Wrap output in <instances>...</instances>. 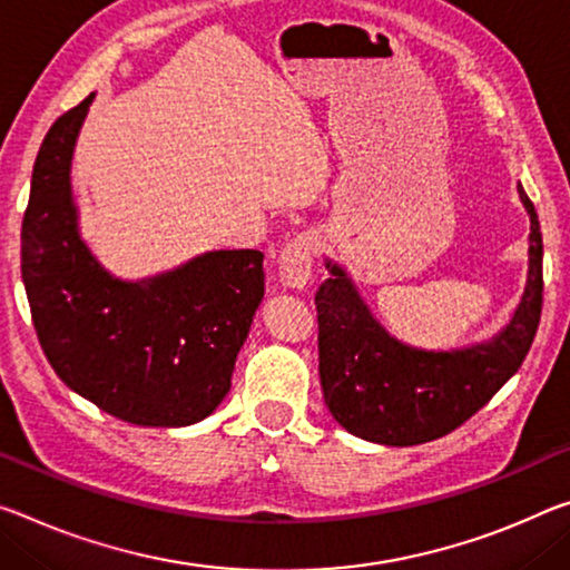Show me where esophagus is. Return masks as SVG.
Segmentation results:
<instances>
[{
  "instance_id": "obj_1",
  "label": "esophagus",
  "mask_w": 570,
  "mask_h": 570,
  "mask_svg": "<svg viewBox=\"0 0 570 570\" xmlns=\"http://www.w3.org/2000/svg\"><path fill=\"white\" fill-rule=\"evenodd\" d=\"M314 238L309 233H299L286 243L278 253V278L288 288H304L312 278Z\"/></svg>"
}]
</instances>
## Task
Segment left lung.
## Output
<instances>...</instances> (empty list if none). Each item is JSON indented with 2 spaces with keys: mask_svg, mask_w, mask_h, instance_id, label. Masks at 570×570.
<instances>
[{
  "mask_svg": "<svg viewBox=\"0 0 570 570\" xmlns=\"http://www.w3.org/2000/svg\"><path fill=\"white\" fill-rule=\"evenodd\" d=\"M530 215V264L522 302L497 337L451 352H426L391 337L355 284L327 261L330 278L317 288L320 381L324 403L342 429L385 446L441 439L492 401L518 373L543 312V236L535 205L522 185Z\"/></svg>",
  "mask_w": 570,
  "mask_h": 570,
  "instance_id": "left-lung-1",
  "label": "left lung"
}]
</instances>
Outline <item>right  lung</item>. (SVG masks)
I'll list each match as a JSON object with an SVG mask.
<instances>
[{"mask_svg": "<svg viewBox=\"0 0 570 570\" xmlns=\"http://www.w3.org/2000/svg\"><path fill=\"white\" fill-rule=\"evenodd\" d=\"M94 96L50 126L22 220V282L45 357L98 409L137 426H189L230 391L264 299V253L210 250L121 282L78 236L70 159Z\"/></svg>", "mask_w": 570, "mask_h": 570, "instance_id": "1", "label": "right lung"}]
</instances>
